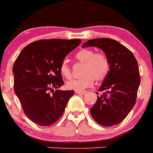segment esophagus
Returning <instances> with one entry per match:
<instances>
[{
  "label": "esophagus",
  "instance_id": "34e87169",
  "mask_svg": "<svg viewBox=\"0 0 153 153\" xmlns=\"http://www.w3.org/2000/svg\"><path fill=\"white\" fill-rule=\"evenodd\" d=\"M75 93L79 95H84L86 93V92H83V91H75Z\"/></svg>",
  "mask_w": 153,
  "mask_h": 153
}]
</instances>
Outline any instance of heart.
<instances>
[{
	"label": "heart",
	"instance_id": "b5f03b06",
	"mask_svg": "<svg viewBox=\"0 0 153 153\" xmlns=\"http://www.w3.org/2000/svg\"><path fill=\"white\" fill-rule=\"evenodd\" d=\"M77 60L84 63L83 67L84 76L78 78H72L66 82L69 90L84 91L93 84L94 78L96 81H102L108 75L110 69V62L106 55L96 53L91 49H81L75 55ZM60 72L64 78L71 77V70L66 61L60 66Z\"/></svg>",
	"mask_w": 153,
	"mask_h": 153
}]
</instances>
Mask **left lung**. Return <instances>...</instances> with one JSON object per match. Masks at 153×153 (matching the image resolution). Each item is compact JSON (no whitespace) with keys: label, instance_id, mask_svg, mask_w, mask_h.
Segmentation results:
<instances>
[{"label":"left lung","instance_id":"8db88e82","mask_svg":"<svg viewBox=\"0 0 153 153\" xmlns=\"http://www.w3.org/2000/svg\"><path fill=\"white\" fill-rule=\"evenodd\" d=\"M82 47L100 48L110 62L109 72L99 89L105 93L97 96L90 114L96 123L104 126L117 125L135 104L140 83L137 60L126 47L112 39H93Z\"/></svg>","mask_w":153,"mask_h":153}]
</instances>
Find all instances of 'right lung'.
<instances>
[{"mask_svg":"<svg viewBox=\"0 0 153 153\" xmlns=\"http://www.w3.org/2000/svg\"><path fill=\"white\" fill-rule=\"evenodd\" d=\"M81 42L78 39L35 41L25 47L15 61V93L25 115L37 125L54 123L75 93L74 90H57L64 83L60 66Z\"/></svg>","mask_w":153,"mask_h":153,"instance_id":"1","label":"right lung"}]
</instances>
